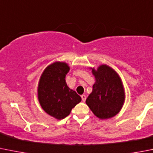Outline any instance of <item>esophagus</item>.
<instances>
[{"label":"esophagus","instance_id":"34e87169","mask_svg":"<svg viewBox=\"0 0 153 153\" xmlns=\"http://www.w3.org/2000/svg\"><path fill=\"white\" fill-rule=\"evenodd\" d=\"M81 99H82V101H83V102H85V101L86 100V96H85V95H82V96H81Z\"/></svg>","mask_w":153,"mask_h":153}]
</instances>
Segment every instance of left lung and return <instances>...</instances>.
<instances>
[{"label": "left lung", "instance_id": "1", "mask_svg": "<svg viewBox=\"0 0 153 153\" xmlns=\"http://www.w3.org/2000/svg\"><path fill=\"white\" fill-rule=\"evenodd\" d=\"M90 69H92L96 81L86 104L97 118H112L121 111L125 103V92L121 77L105 64L99 65L97 69L90 67Z\"/></svg>", "mask_w": 153, "mask_h": 153}]
</instances>
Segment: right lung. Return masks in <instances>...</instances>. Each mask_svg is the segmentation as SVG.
<instances>
[{
    "mask_svg": "<svg viewBox=\"0 0 153 153\" xmlns=\"http://www.w3.org/2000/svg\"><path fill=\"white\" fill-rule=\"evenodd\" d=\"M69 70L68 63L56 61L45 68L38 81V102L44 112L57 120L68 116L81 101V97L67 86L65 78Z\"/></svg>",
    "mask_w": 153,
    "mask_h": 153,
    "instance_id": "obj_1",
    "label": "right lung"
}]
</instances>
